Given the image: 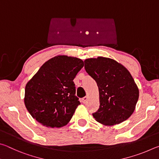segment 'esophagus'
I'll use <instances>...</instances> for the list:
<instances>
[{
	"label": "esophagus",
	"mask_w": 159,
	"mask_h": 159,
	"mask_svg": "<svg viewBox=\"0 0 159 159\" xmlns=\"http://www.w3.org/2000/svg\"><path fill=\"white\" fill-rule=\"evenodd\" d=\"M88 98L87 96H85V97H84V98H82V99H81V101H82V102L83 103H86V102H88Z\"/></svg>",
	"instance_id": "34e87169"
}]
</instances>
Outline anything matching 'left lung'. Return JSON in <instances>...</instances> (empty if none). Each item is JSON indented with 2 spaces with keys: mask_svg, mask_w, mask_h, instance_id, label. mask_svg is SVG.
I'll return each instance as SVG.
<instances>
[{
  "mask_svg": "<svg viewBox=\"0 0 159 159\" xmlns=\"http://www.w3.org/2000/svg\"><path fill=\"white\" fill-rule=\"evenodd\" d=\"M85 69L99 88V107L93 116L105 125L119 124L133 114L139 90L128 70L112 59L98 57L84 61Z\"/></svg>",
  "mask_w": 159,
  "mask_h": 159,
  "instance_id": "left-lung-1",
  "label": "left lung"
}]
</instances>
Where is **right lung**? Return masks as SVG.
<instances>
[{
  "instance_id": "add662e5",
  "label": "right lung",
  "mask_w": 159,
  "mask_h": 159,
  "mask_svg": "<svg viewBox=\"0 0 159 159\" xmlns=\"http://www.w3.org/2000/svg\"><path fill=\"white\" fill-rule=\"evenodd\" d=\"M84 63L80 59L58 55L45 62L26 83L25 104L29 114L50 128L66 125L80 104L74 79Z\"/></svg>"
}]
</instances>
